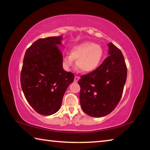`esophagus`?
Returning <instances> with one entry per match:
<instances>
[{
    "mask_svg": "<svg viewBox=\"0 0 150 150\" xmlns=\"http://www.w3.org/2000/svg\"><path fill=\"white\" fill-rule=\"evenodd\" d=\"M79 80V76H77V75L75 76V79H74L75 82L77 83Z\"/></svg>",
    "mask_w": 150,
    "mask_h": 150,
    "instance_id": "obj_1",
    "label": "esophagus"
}]
</instances>
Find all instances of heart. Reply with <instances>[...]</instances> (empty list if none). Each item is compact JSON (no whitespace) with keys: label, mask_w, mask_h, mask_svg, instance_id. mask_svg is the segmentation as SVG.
Returning a JSON list of instances; mask_svg holds the SVG:
<instances>
[{"label":"heart","mask_w":150,"mask_h":150,"mask_svg":"<svg viewBox=\"0 0 150 150\" xmlns=\"http://www.w3.org/2000/svg\"><path fill=\"white\" fill-rule=\"evenodd\" d=\"M103 56L104 51L100 45L93 42H85L73 47L71 55H65L63 58V64L69 68L74 65V60H76L79 70L88 73L98 67Z\"/></svg>","instance_id":"obj_1"}]
</instances>
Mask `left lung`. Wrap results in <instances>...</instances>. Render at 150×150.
I'll list each match as a JSON object with an SVG mask.
<instances>
[{"label":"left lung","instance_id":"left-lung-1","mask_svg":"<svg viewBox=\"0 0 150 150\" xmlns=\"http://www.w3.org/2000/svg\"><path fill=\"white\" fill-rule=\"evenodd\" d=\"M109 56L99 67L81 76L79 95L81 108L88 116L103 117L114 110L122 95L127 67L122 53L109 43Z\"/></svg>","mask_w":150,"mask_h":150}]
</instances>
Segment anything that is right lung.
I'll list each match as a JSON object with an SVG mask.
<instances>
[{
    "label": "right lung",
    "mask_w": 150,
    "mask_h": 150,
    "mask_svg": "<svg viewBox=\"0 0 150 150\" xmlns=\"http://www.w3.org/2000/svg\"><path fill=\"white\" fill-rule=\"evenodd\" d=\"M62 36L48 37L33 43L25 53L20 74L24 95L30 106L42 115L59 110L74 75L63 69V57L57 45Z\"/></svg>",
    "instance_id": "obj_1"
}]
</instances>
